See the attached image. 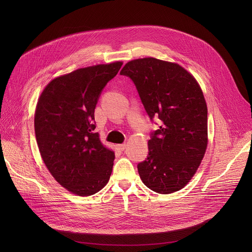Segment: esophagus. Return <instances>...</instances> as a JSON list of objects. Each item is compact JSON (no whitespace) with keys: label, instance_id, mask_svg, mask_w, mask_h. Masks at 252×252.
<instances>
[{"label":"esophagus","instance_id":"34e87169","mask_svg":"<svg viewBox=\"0 0 252 252\" xmlns=\"http://www.w3.org/2000/svg\"><path fill=\"white\" fill-rule=\"evenodd\" d=\"M116 147H117L119 150L123 151V150H125V149L126 148V143H124V144H118Z\"/></svg>","mask_w":252,"mask_h":252}]
</instances>
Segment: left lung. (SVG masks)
Returning a JSON list of instances; mask_svg holds the SVG:
<instances>
[{
    "label": "left lung",
    "mask_w": 252,
    "mask_h": 252,
    "mask_svg": "<svg viewBox=\"0 0 252 252\" xmlns=\"http://www.w3.org/2000/svg\"><path fill=\"white\" fill-rule=\"evenodd\" d=\"M136 86L148 116L160 121L138 164L141 180L154 192L181 190L192 179L207 147V107L196 79L177 63L155 58L127 62L121 71Z\"/></svg>",
    "instance_id": "1"
}]
</instances>
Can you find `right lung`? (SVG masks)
Segmentation results:
<instances>
[{"mask_svg":"<svg viewBox=\"0 0 252 252\" xmlns=\"http://www.w3.org/2000/svg\"><path fill=\"white\" fill-rule=\"evenodd\" d=\"M123 62L100 64L53 79L36 105L34 131L43 160L62 187L79 195L99 192L112 173L114 152L95 133V108Z\"/></svg>","mask_w":252,"mask_h":252,"instance_id":"add662e5","label":"right lung"}]
</instances>
